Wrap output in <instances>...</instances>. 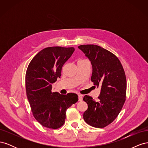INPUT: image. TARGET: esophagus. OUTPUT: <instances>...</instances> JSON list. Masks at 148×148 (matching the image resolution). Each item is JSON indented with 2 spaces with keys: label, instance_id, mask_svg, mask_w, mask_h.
Listing matches in <instances>:
<instances>
[{
  "label": "esophagus",
  "instance_id": "34e87169",
  "mask_svg": "<svg viewBox=\"0 0 148 148\" xmlns=\"http://www.w3.org/2000/svg\"><path fill=\"white\" fill-rule=\"evenodd\" d=\"M83 100V95H78V101H82Z\"/></svg>",
  "mask_w": 148,
  "mask_h": 148
}]
</instances>
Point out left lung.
<instances>
[{
    "label": "left lung",
    "instance_id": "obj_1",
    "mask_svg": "<svg viewBox=\"0 0 148 148\" xmlns=\"http://www.w3.org/2000/svg\"><path fill=\"white\" fill-rule=\"evenodd\" d=\"M78 47L91 61V82L101 88L98 101L88 95L84 96L88 109L83 119L92 127L104 128L117 118L122 109L126 98V76L118 58L109 51L94 44Z\"/></svg>",
    "mask_w": 148,
    "mask_h": 148
}]
</instances>
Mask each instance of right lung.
<instances>
[{"mask_svg": "<svg viewBox=\"0 0 148 148\" xmlns=\"http://www.w3.org/2000/svg\"><path fill=\"white\" fill-rule=\"evenodd\" d=\"M74 51V47H49L39 52L28 66L26 96L35 119L44 127H61L67 109L78 100L77 94L52 92V84L60 77L62 66Z\"/></svg>", "mask_w": 148, "mask_h": 148, "instance_id": "right-lung-1", "label": "right lung"}]
</instances>
